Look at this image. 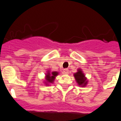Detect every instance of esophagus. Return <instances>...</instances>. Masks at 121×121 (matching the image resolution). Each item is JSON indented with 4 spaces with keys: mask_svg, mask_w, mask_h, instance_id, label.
Here are the masks:
<instances>
[{
    "mask_svg": "<svg viewBox=\"0 0 121 121\" xmlns=\"http://www.w3.org/2000/svg\"><path fill=\"white\" fill-rule=\"evenodd\" d=\"M63 71V73L64 74H69V70H68V69H64Z\"/></svg>",
    "mask_w": 121,
    "mask_h": 121,
    "instance_id": "obj_1",
    "label": "esophagus"
}]
</instances>
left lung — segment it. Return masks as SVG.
Here are the masks:
<instances>
[{
    "mask_svg": "<svg viewBox=\"0 0 121 121\" xmlns=\"http://www.w3.org/2000/svg\"><path fill=\"white\" fill-rule=\"evenodd\" d=\"M78 86L80 87H85L88 83V80L83 73L82 69H78L77 71L73 74Z\"/></svg>",
    "mask_w": 121,
    "mask_h": 121,
    "instance_id": "left-lung-1",
    "label": "left lung"
}]
</instances>
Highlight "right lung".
Segmentation results:
<instances>
[{
	"mask_svg": "<svg viewBox=\"0 0 121 121\" xmlns=\"http://www.w3.org/2000/svg\"><path fill=\"white\" fill-rule=\"evenodd\" d=\"M58 74L59 73L58 71H51L50 70H48L47 73L45 74V81L44 82L45 85L50 86L49 84L53 83L55 78L58 76Z\"/></svg>",
	"mask_w": 121,
	"mask_h": 121,
	"instance_id": "right-lung-1",
	"label": "right lung"
}]
</instances>
